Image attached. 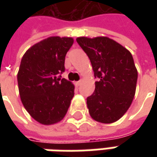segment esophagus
<instances>
[{
  "label": "esophagus",
  "mask_w": 157,
  "mask_h": 157,
  "mask_svg": "<svg viewBox=\"0 0 157 157\" xmlns=\"http://www.w3.org/2000/svg\"><path fill=\"white\" fill-rule=\"evenodd\" d=\"M82 80H81V81H79V82H75V85H76V86H79L82 85Z\"/></svg>",
  "instance_id": "obj_1"
}]
</instances>
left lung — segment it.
<instances>
[{
    "instance_id": "8db88e82",
    "label": "left lung",
    "mask_w": 157,
    "mask_h": 157,
    "mask_svg": "<svg viewBox=\"0 0 157 157\" xmlns=\"http://www.w3.org/2000/svg\"><path fill=\"white\" fill-rule=\"evenodd\" d=\"M76 41L98 78L93 94L86 98L90 115L102 124L118 121L131 105L136 90L138 71L131 53L104 36L79 37Z\"/></svg>"
}]
</instances>
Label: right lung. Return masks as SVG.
I'll use <instances>...</instances> for the list:
<instances>
[{
  "label": "right lung",
  "mask_w": 157,
  "mask_h": 157,
  "mask_svg": "<svg viewBox=\"0 0 157 157\" xmlns=\"http://www.w3.org/2000/svg\"><path fill=\"white\" fill-rule=\"evenodd\" d=\"M71 37L52 36L25 52L17 72L19 95L30 116L39 124H55L64 118L74 97L75 86L59 74L65 71Z\"/></svg>",
  "instance_id": "1"
}]
</instances>
